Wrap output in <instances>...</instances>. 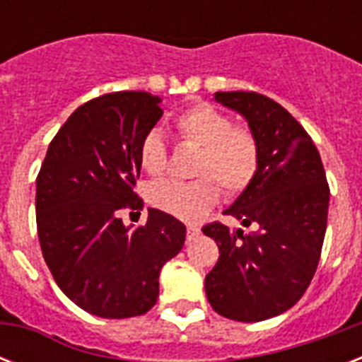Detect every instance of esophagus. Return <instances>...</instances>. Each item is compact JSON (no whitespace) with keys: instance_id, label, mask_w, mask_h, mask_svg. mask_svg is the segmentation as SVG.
Listing matches in <instances>:
<instances>
[{"instance_id":"obj_1","label":"esophagus","mask_w":362,"mask_h":362,"mask_svg":"<svg viewBox=\"0 0 362 362\" xmlns=\"http://www.w3.org/2000/svg\"><path fill=\"white\" fill-rule=\"evenodd\" d=\"M199 233H201V229H199L197 226H187V231H186L187 240H195V238L199 237Z\"/></svg>"}]
</instances>
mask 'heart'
I'll return each instance as SVG.
<instances>
[{
    "instance_id": "obj_1",
    "label": "heart",
    "mask_w": 362,
    "mask_h": 362,
    "mask_svg": "<svg viewBox=\"0 0 362 362\" xmlns=\"http://www.w3.org/2000/svg\"><path fill=\"white\" fill-rule=\"evenodd\" d=\"M178 139L197 148L193 156V180H159L148 187L152 206L184 221L203 218L220 199L246 192L259 170V142L252 131L233 125L231 118L206 103H197L176 116ZM144 173L161 175L167 167V146L159 133L150 131L139 146Z\"/></svg>"
}]
</instances>
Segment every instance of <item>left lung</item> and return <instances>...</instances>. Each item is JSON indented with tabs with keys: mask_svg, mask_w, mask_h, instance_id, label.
Returning a JSON list of instances; mask_svg holds the SVG:
<instances>
[{
	"mask_svg": "<svg viewBox=\"0 0 362 362\" xmlns=\"http://www.w3.org/2000/svg\"><path fill=\"white\" fill-rule=\"evenodd\" d=\"M214 99L246 118L259 170L226 210L255 231L220 221L203 227L220 247L204 289L218 314L255 323L284 314L308 289L325 238L329 184L314 141L281 105L255 92H216Z\"/></svg>",
	"mask_w": 362,
	"mask_h": 362,
	"instance_id": "obj_1",
	"label": "left lung"
}]
</instances>
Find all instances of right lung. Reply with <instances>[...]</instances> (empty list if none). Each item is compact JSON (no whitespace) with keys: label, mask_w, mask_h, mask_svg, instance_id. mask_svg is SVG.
Returning a JSON list of instances; mask_svg holds the SVG:
<instances>
[{"label":"right lung","mask_w":362,"mask_h":362,"mask_svg":"<svg viewBox=\"0 0 362 362\" xmlns=\"http://www.w3.org/2000/svg\"><path fill=\"white\" fill-rule=\"evenodd\" d=\"M148 92L105 93L81 105L47 150L37 175V233L42 257L67 297L88 314L124 320L146 314L159 272L180 252L186 226L148 209L144 226L118 212L142 210L133 192L139 146L163 115Z\"/></svg>","instance_id":"add662e5"}]
</instances>
